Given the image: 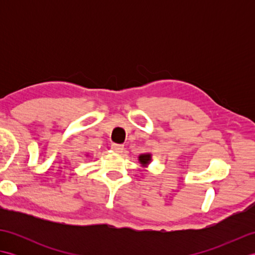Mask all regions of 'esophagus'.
Instances as JSON below:
<instances>
[{"mask_svg": "<svg viewBox=\"0 0 255 255\" xmlns=\"http://www.w3.org/2000/svg\"><path fill=\"white\" fill-rule=\"evenodd\" d=\"M112 148L115 150V151H123L124 145L123 144H118V143H113L112 144Z\"/></svg>", "mask_w": 255, "mask_h": 255, "instance_id": "34e87169", "label": "esophagus"}]
</instances>
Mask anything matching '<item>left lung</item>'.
Instances as JSON below:
<instances>
[{
	"instance_id": "1",
	"label": "left lung",
	"mask_w": 255,
	"mask_h": 255,
	"mask_svg": "<svg viewBox=\"0 0 255 255\" xmlns=\"http://www.w3.org/2000/svg\"><path fill=\"white\" fill-rule=\"evenodd\" d=\"M150 159H151L150 154H141L139 156V161L141 162L142 165H147L150 162Z\"/></svg>"
}]
</instances>
